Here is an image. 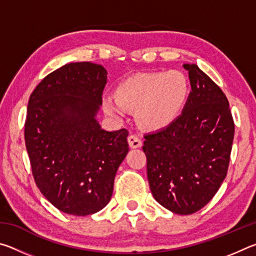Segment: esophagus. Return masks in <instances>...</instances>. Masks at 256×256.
I'll list each match as a JSON object with an SVG mask.
<instances>
[{"label": "esophagus", "mask_w": 256, "mask_h": 256, "mask_svg": "<svg viewBox=\"0 0 256 256\" xmlns=\"http://www.w3.org/2000/svg\"><path fill=\"white\" fill-rule=\"evenodd\" d=\"M128 144L131 148H140V146H142L141 138L138 136H136V134H131V136L128 138Z\"/></svg>", "instance_id": "obj_1"}]
</instances>
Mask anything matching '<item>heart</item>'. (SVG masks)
I'll return each instance as SVG.
<instances>
[{"label": "heart", "mask_w": 256, "mask_h": 256, "mask_svg": "<svg viewBox=\"0 0 256 256\" xmlns=\"http://www.w3.org/2000/svg\"><path fill=\"white\" fill-rule=\"evenodd\" d=\"M188 92V81L183 72L144 73L122 82L116 89V98L104 99V110L112 116H120L123 110L136 112L144 128L162 130L178 118Z\"/></svg>", "instance_id": "heart-1"}]
</instances>
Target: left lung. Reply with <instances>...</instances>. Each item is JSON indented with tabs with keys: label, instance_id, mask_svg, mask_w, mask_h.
Masks as SVG:
<instances>
[{
	"label": "left lung",
	"instance_id": "left-lung-1",
	"mask_svg": "<svg viewBox=\"0 0 256 256\" xmlns=\"http://www.w3.org/2000/svg\"><path fill=\"white\" fill-rule=\"evenodd\" d=\"M183 68L192 88L183 112L170 126L144 136L142 149L156 201L174 214H192L227 175L235 125L222 90L196 64Z\"/></svg>",
	"mask_w": 256,
	"mask_h": 256
}]
</instances>
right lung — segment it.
<instances>
[{
  "label": "right lung",
  "mask_w": 256,
  "mask_h": 256,
  "mask_svg": "<svg viewBox=\"0 0 256 256\" xmlns=\"http://www.w3.org/2000/svg\"><path fill=\"white\" fill-rule=\"evenodd\" d=\"M107 71L66 64L30 94L24 141L34 182L64 214H96L110 201L114 178L128 152L126 128L108 132L96 120Z\"/></svg>",
  "instance_id": "add662e5"
}]
</instances>
